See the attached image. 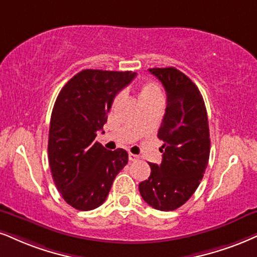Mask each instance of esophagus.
<instances>
[{
	"label": "esophagus",
	"instance_id": "esophagus-1",
	"mask_svg": "<svg viewBox=\"0 0 257 257\" xmlns=\"http://www.w3.org/2000/svg\"><path fill=\"white\" fill-rule=\"evenodd\" d=\"M138 156L137 155H134V154H128V160L131 161V162H136V161H138Z\"/></svg>",
	"mask_w": 257,
	"mask_h": 257
}]
</instances>
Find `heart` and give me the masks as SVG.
I'll list each match as a JSON object with an SVG mask.
<instances>
[{"label":"heart","instance_id":"b5f03b06","mask_svg":"<svg viewBox=\"0 0 257 257\" xmlns=\"http://www.w3.org/2000/svg\"><path fill=\"white\" fill-rule=\"evenodd\" d=\"M120 96H115L113 101V104L118 103ZM162 99V91L161 88L158 87L157 83L155 82H143V83L138 84V100L141 104L153 102V101Z\"/></svg>","mask_w":257,"mask_h":257}]
</instances>
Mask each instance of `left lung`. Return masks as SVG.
<instances>
[{
  "mask_svg": "<svg viewBox=\"0 0 257 257\" xmlns=\"http://www.w3.org/2000/svg\"><path fill=\"white\" fill-rule=\"evenodd\" d=\"M162 82L167 108L157 137L163 141L160 166L150 163V176L139 183L145 202L174 211L196 191L210 157V130L204 99L189 77L175 68L149 69Z\"/></svg>",
  "mask_w": 257,
  "mask_h": 257,
  "instance_id": "left-lung-1",
  "label": "left lung"
}]
</instances>
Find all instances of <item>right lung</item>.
<instances>
[{"mask_svg":"<svg viewBox=\"0 0 257 257\" xmlns=\"http://www.w3.org/2000/svg\"><path fill=\"white\" fill-rule=\"evenodd\" d=\"M131 71L87 69L76 74L57 96L49 131V163L63 199L80 211L106 200L118 173L128 162L123 149L109 151L95 142L120 90L136 77Z\"/></svg>","mask_w":257,"mask_h":257,"instance_id":"right-lung-1","label":"right lung"}]
</instances>
